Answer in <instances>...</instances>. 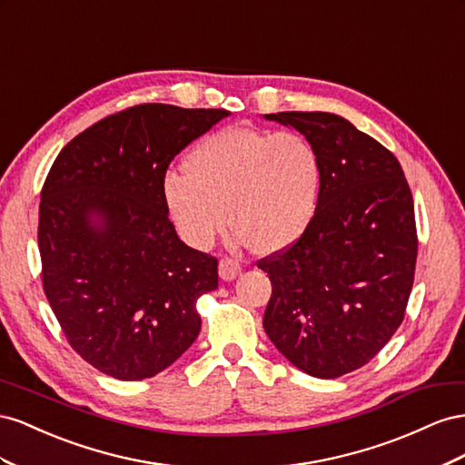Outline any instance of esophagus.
Here are the masks:
<instances>
[{
	"label": "esophagus",
	"instance_id": "1",
	"mask_svg": "<svg viewBox=\"0 0 465 465\" xmlns=\"http://www.w3.org/2000/svg\"><path fill=\"white\" fill-rule=\"evenodd\" d=\"M218 272H220L222 281L232 282V281H235L237 276L242 274V264L237 262V261H233V259L225 257V259H222L220 264H218Z\"/></svg>",
	"mask_w": 465,
	"mask_h": 465
}]
</instances>
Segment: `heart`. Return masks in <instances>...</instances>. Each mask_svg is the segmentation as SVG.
Masks as SVG:
<instances>
[{
    "instance_id": "obj_1",
    "label": "heart",
    "mask_w": 465,
    "mask_h": 465,
    "mask_svg": "<svg viewBox=\"0 0 465 465\" xmlns=\"http://www.w3.org/2000/svg\"><path fill=\"white\" fill-rule=\"evenodd\" d=\"M163 179V203L183 242L210 249L230 220L233 245L281 253L317 210L322 159L298 132L228 126L203 138ZM229 216H224V212Z\"/></svg>"
}]
</instances>
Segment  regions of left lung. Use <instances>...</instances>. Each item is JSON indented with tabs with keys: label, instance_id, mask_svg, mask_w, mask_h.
<instances>
[{
	"label": "left lung",
	"instance_id": "obj_1",
	"mask_svg": "<svg viewBox=\"0 0 465 465\" xmlns=\"http://www.w3.org/2000/svg\"><path fill=\"white\" fill-rule=\"evenodd\" d=\"M322 159L315 216L300 240L264 257L272 294L262 327L288 361L339 378L401 325L417 262L415 206L397 157L333 113H276Z\"/></svg>",
	"mask_w": 465,
	"mask_h": 465
}]
</instances>
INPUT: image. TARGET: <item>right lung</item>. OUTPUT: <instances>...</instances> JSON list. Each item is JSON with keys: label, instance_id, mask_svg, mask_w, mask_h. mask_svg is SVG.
Returning <instances> with one entry per match:
<instances>
[{"label": "right lung", "instance_id": "1", "mask_svg": "<svg viewBox=\"0 0 465 465\" xmlns=\"http://www.w3.org/2000/svg\"><path fill=\"white\" fill-rule=\"evenodd\" d=\"M223 109L148 103L111 114L58 153L41 193L43 286L72 349L99 372L143 380L201 333L196 300L218 261L184 245L163 203L173 157Z\"/></svg>", "mask_w": 465, "mask_h": 465}]
</instances>
